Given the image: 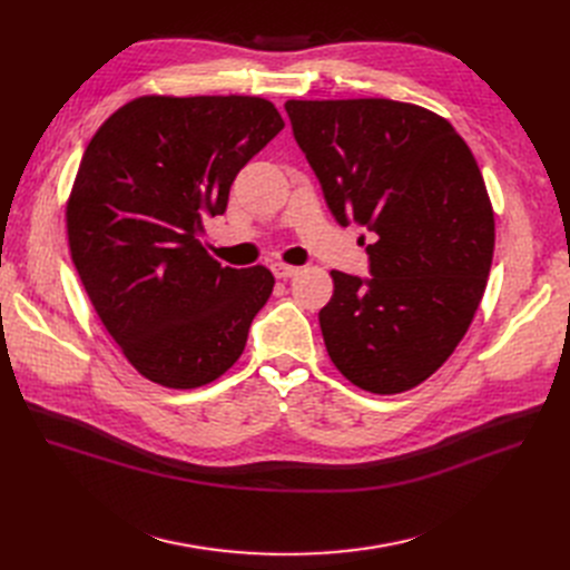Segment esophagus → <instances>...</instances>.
<instances>
[{
    "instance_id": "esophagus-1",
    "label": "esophagus",
    "mask_w": 570,
    "mask_h": 570,
    "mask_svg": "<svg viewBox=\"0 0 570 570\" xmlns=\"http://www.w3.org/2000/svg\"><path fill=\"white\" fill-rule=\"evenodd\" d=\"M271 271H274V276H276V278H281V281L294 278L296 274H299V268H296V266H289V264H283V262H276L274 266H271Z\"/></svg>"
}]
</instances>
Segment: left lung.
<instances>
[{"instance_id":"1","label":"left lung","mask_w":570,"mask_h":570,"mask_svg":"<svg viewBox=\"0 0 570 570\" xmlns=\"http://www.w3.org/2000/svg\"><path fill=\"white\" fill-rule=\"evenodd\" d=\"M285 111L338 225H364L366 278L332 271L320 311L336 368L373 394L405 392L464 338L494 255L478 161L441 116L392 99L296 101Z\"/></svg>"}]
</instances>
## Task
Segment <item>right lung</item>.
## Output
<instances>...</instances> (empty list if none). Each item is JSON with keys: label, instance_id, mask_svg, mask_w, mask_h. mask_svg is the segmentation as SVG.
Listing matches in <instances>:
<instances>
[{"label": "right lung", "instance_id": "right-lung-1", "mask_svg": "<svg viewBox=\"0 0 570 570\" xmlns=\"http://www.w3.org/2000/svg\"><path fill=\"white\" fill-rule=\"evenodd\" d=\"M285 127L259 97H141L86 148L67 206L76 271L104 327L148 381L220 377L274 292L264 266H220L202 246L236 174Z\"/></svg>", "mask_w": 570, "mask_h": 570}]
</instances>
